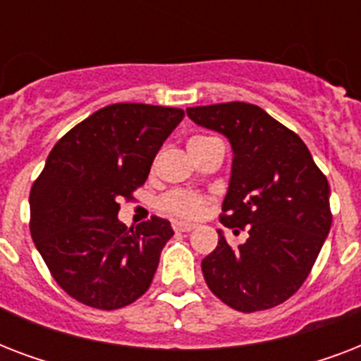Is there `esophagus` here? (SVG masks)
Here are the masks:
<instances>
[{
    "label": "esophagus",
    "instance_id": "1",
    "mask_svg": "<svg viewBox=\"0 0 361 361\" xmlns=\"http://www.w3.org/2000/svg\"><path fill=\"white\" fill-rule=\"evenodd\" d=\"M172 226H174L176 232H191V231H195V225H192V223H183V221H176Z\"/></svg>",
    "mask_w": 361,
    "mask_h": 361
}]
</instances>
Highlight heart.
<instances>
[{"instance_id": "heart-1", "label": "heart", "mask_w": 361, "mask_h": 361, "mask_svg": "<svg viewBox=\"0 0 361 361\" xmlns=\"http://www.w3.org/2000/svg\"><path fill=\"white\" fill-rule=\"evenodd\" d=\"M208 140V136H195L189 140V146L191 144H198V142ZM163 208L172 215H178V217H198L202 214L204 206H206V200L202 197H198L195 192L187 191H174L169 192L166 197L163 198Z\"/></svg>"}]
</instances>
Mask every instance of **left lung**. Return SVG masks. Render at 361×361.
<instances>
[{
    "mask_svg": "<svg viewBox=\"0 0 361 361\" xmlns=\"http://www.w3.org/2000/svg\"><path fill=\"white\" fill-rule=\"evenodd\" d=\"M197 125L228 138L234 152L221 223L247 231L202 260L206 285L241 313L286 302L307 279L331 226L330 185L307 146L260 106L221 103L187 109Z\"/></svg>",
    "mask_w": 361,
    "mask_h": 361,
    "instance_id": "left-lung-1",
    "label": "left lung"
}]
</instances>
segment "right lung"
<instances>
[{
  "label": "right lung",
  "instance_id": "right-lung-1",
  "mask_svg": "<svg viewBox=\"0 0 361 361\" xmlns=\"http://www.w3.org/2000/svg\"><path fill=\"white\" fill-rule=\"evenodd\" d=\"M185 112L118 103L75 125L52 147L30 192V232L50 274L71 298L112 311L149 288L174 231L153 215L135 228L120 200L144 185L163 142Z\"/></svg>",
  "mask_w": 361,
  "mask_h": 361
}]
</instances>
